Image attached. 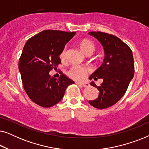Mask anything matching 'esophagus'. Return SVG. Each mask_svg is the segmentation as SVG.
<instances>
[{
  "mask_svg": "<svg viewBox=\"0 0 149 149\" xmlns=\"http://www.w3.org/2000/svg\"><path fill=\"white\" fill-rule=\"evenodd\" d=\"M78 85H82L83 87H88L89 86V84L87 83H80V82H77V83Z\"/></svg>",
  "mask_w": 149,
  "mask_h": 149,
  "instance_id": "34e87169",
  "label": "esophagus"
}]
</instances>
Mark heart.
Here are the masks:
<instances>
[{"label":"heart","mask_w":149,"mask_h":149,"mask_svg":"<svg viewBox=\"0 0 149 149\" xmlns=\"http://www.w3.org/2000/svg\"><path fill=\"white\" fill-rule=\"evenodd\" d=\"M80 47L82 51L85 54H87L89 53H93L95 49L94 45L91 40L85 39L83 40L80 42ZM65 54H66V48L62 51L60 54V58L64 59L65 58ZM88 71V69L84 68L81 66H74L70 68L69 70L68 74L72 79H76V80H81L83 79L86 76V73Z\"/></svg>","instance_id":"1"}]
</instances>
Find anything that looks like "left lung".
<instances>
[{
    "label": "left lung",
    "instance_id": "1",
    "mask_svg": "<svg viewBox=\"0 0 149 149\" xmlns=\"http://www.w3.org/2000/svg\"><path fill=\"white\" fill-rule=\"evenodd\" d=\"M100 42L104 51L102 64L89 77V79H102L100 86L90 84L100 91L97 98L89 103L99 109L109 108L117 102L127 91L134 75L132 52L127 45L117 36L102 32H89Z\"/></svg>",
    "mask_w": 149,
    "mask_h": 149
}]
</instances>
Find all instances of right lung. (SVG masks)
I'll list each match as a JSON object with an SVG mask.
<instances>
[{
  "label": "right lung",
  "instance_id": "right-lung-1",
  "mask_svg": "<svg viewBox=\"0 0 149 149\" xmlns=\"http://www.w3.org/2000/svg\"><path fill=\"white\" fill-rule=\"evenodd\" d=\"M76 32L47 30L29 38L19 60V70L24 90L30 100L42 107L58 104L68 85L74 83L62 74L58 79L49 71L61 63L60 55Z\"/></svg>",
  "mask_w": 149,
  "mask_h": 149
}]
</instances>
